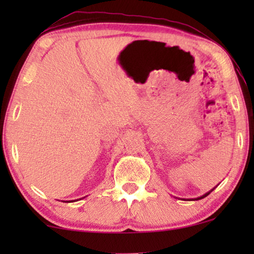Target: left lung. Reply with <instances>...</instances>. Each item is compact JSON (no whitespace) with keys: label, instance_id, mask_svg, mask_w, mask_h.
<instances>
[{"label":"left lung","instance_id":"1","mask_svg":"<svg viewBox=\"0 0 254 254\" xmlns=\"http://www.w3.org/2000/svg\"><path fill=\"white\" fill-rule=\"evenodd\" d=\"M211 190H210V192H211ZM210 192H208V193H206V194H204V195H202V196H200V197H196V199H195V200H200V199H203V197H204V196H207V195H208V194H209Z\"/></svg>","mask_w":254,"mask_h":254}]
</instances>
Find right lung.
<instances>
[{
    "instance_id": "right-lung-1",
    "label": "right lung",
    "mask_w": 254,
    "mask_h": 254,
    "mask_svg": "<svg viewBox=\"0 0 254 254\" xmlns=\"http://www.w3.org/2000/svg\"><path fill=\"white\" fill-rule=\"evenodd\" d=\"M67 202H68V201H67ZM69 202H70V201H69Z\"/></svg>"
}]
</instances>
